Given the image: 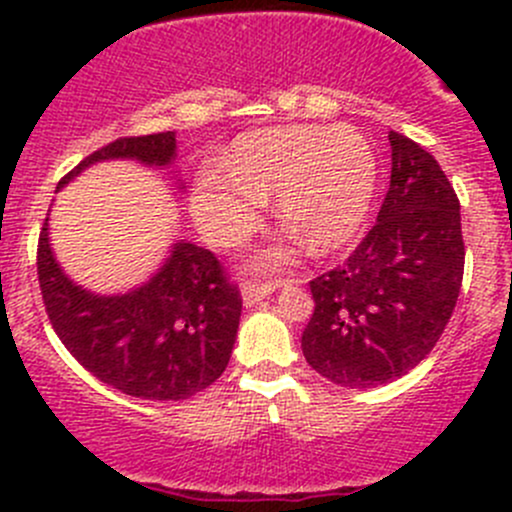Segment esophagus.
I'll use <instances>...</instances> for the list:
<instances>
[{
  "mask_svg": "<svg viewBox=\"0 0 512 512\" xmlns=\"http://www.w3.org/2000/svg\"><path fill=\"white\" fill-rule=\"evenodd\" d=\"M275 289V282H242V302H245L247 307H255L262 299L270 297Z\"/></svg>",
  "mask_w": 512,
  "mask_h": 512,
  "instance_id": "esophagus-1",
  "label": "esophagus"
}]
</instances>
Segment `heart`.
<instances>
[{
	"label": "heart",
	"mask_w": 512,
	"mask_h": 512,
	"mask_svg": "<svg viewBox=\"0 0 512 512\" xmlns=\"http://www.w3.org/2000/svg\"><path fill=\"white\" fill-rule=\"evenodd\" d=\"M379 183L371 143L349 126H272L242 133L223 165H205L190 195V213L213 245L230 247L260 223L265 195L277 218L317 252L337 250L364 225ZM299 237L255 257L262 270L287 265Z\"/></svg>",
	"instance_id": "heart-1"
}]
</instances>
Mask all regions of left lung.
<instances>
[{
	"mask_svg": "<svg viewBox=\"0 0 512 512\" xmlns=\"http://www.w3.org/2000/svg\"><path fill=\"white\" fill-rule=\"evenodd\" d=\"M391 185L347 262L309 282L307 364L349 389L389 384L436 347L456 307L466 247L461 203L436 158L389 133Z\"/></svg>",
	"mask_w": 512,
	"mask_h": 512,
	"instance_id": "left-lung-1",
	"label": "left lung"
}]
</instances>
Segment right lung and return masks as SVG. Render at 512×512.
<instances>
[{"label":"right lung","instance_id":"add662e5","mask_svg":"<svg viewBox=\"0 0 512 512\" xmlns=\"http://www.w3.org/2000/svg\"><path fill=\"white\" fill-rule=\"evenodd\" d=\"M175 133L118 138L81 160L59 188L103 160H138L148 168L175 163ZM39 287L51 327L71 356L126 396L183 401L220 379L230 361L242 299L218 257L178 240L156 275L123 294L76 285L56 262L49 218L39 235Z\"/></svg>","mask_w":512,"mask_h":512}]
</instances>
